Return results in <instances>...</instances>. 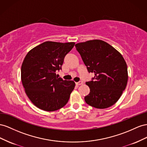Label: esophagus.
I'll use <instances>...</instances> for the list:
<instances>
[{
  "mask_svg": "<svg viewBox=\"0 0 147 147\" xmlns=\"http://www.w3.org/2000/svg\"><path fill=\"white\" fill-rule=\"evenodd\" d=\"M84 84V82L82 81H79L78 82H76V84L78 85V86L82 85V84Z\"/></svg>",
  "mask_w": 147,
  "mask_h": 147,
  "instance_id": "esophagus-1",
  "label": "esophagus"
}]
</instances>
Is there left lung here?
Masks as SVG:
<instances>
[{
    "label": "left lung",
    "instance_id": "8db88e82",
    "mask_svg": "<svg viewBox=\"0 0 147 147\" xmlns=\"http://www.w3.org/2000/svg\"><path fill=\"white\" fill-rule=\"evenodd\" d=\"M89 73L95 76L86 82L90 93L86 102L96 108L113 105L126 87L127 67L121 54L111 45L101 40H88L75 45Z\"/></svg>",
    "mask_w": 147,
    "mask_h": 147
}]
</instances>
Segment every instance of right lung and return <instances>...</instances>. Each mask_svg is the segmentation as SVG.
<instances>
[{
	"instance_id": "right-lung-1",
	"label": "right lung",
	"mask_w": 147,
	"mask_h": 147,
	"mask_svg": "<svg viewBox=\"0 0 147 147\" xmlns=\"http://www.w3.org/2000/svg\"><path fill=\"white\" fill-rule=\"evenodd\" d=\"M74 42L47 41L29 51L21 69V78L26 94L36 107L47 111L63 107L75 87L73 81L58 78L64 58Z\"/></svg>"
}]
</instances>
